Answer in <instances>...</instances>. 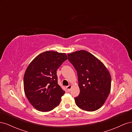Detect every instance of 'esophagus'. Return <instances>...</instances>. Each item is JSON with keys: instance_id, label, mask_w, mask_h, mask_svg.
Returning a JSON list of instances; mask_svg holds the SVG:
<instances>
[{"instance_id": "1", "label": "esophagus", "mask_w": 132, "mask_h": 132, "mask_svg": "<svg viewBox=\"0 0 132 132\" xmlns=\"http://www.w3.org/2000/svg\"><path fill=\"white\" fill-rule=\"evenodd\" d=\"M71 88V85H69L67 86V89L68 91H70Z\"/></svg>"}]
</instances>
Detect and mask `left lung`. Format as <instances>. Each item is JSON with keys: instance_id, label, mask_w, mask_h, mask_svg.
Here are the masks:
<instances>
[{"instance_id": "left-lung-1", "label": "left lung", "mask_w": 132, "mask_h": 132, "mask_svg": "<svg viewBox=\"0 0 132 132\" xmlns=\"http://www.w3.org/2000/svg\"><path fill=\"white\" fill-rule=\"evenodd\" d=\"M69 61L77 70L80 94L74 98L79 108L87 111L100 109L111 90V78L104 64L84 50L68 54Z\"/></svg>"}]
</instances>
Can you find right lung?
<instances>
[{
  "label": "right lung",
  "instance_id": "1",
  "mask_svg": "<svg viewBox=\"0 0 132 132\" xmlns=\"http://www.w3.org/2000/svg\"><path fill=\"white\" fill-rule=\"evenodd\" d=\"M67 59L65 53L46 51L27 67L23 77L25 94L36 110L47 112L59 105L65 91L58 84L57 70Z\"/></svg>",
  "mask_w": 132,
  "mask_h": 132
}]
</instances>
